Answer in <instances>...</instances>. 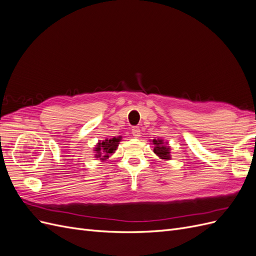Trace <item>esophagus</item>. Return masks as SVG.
Instances as JSON below:
<instances>
[{
	"mask_svg": "<svg viewBox=\"0 0 256 256\" xmlns=\"http://www.w3.org/2000/svg\"><path fill=\"white\" fill-rule=\"evenodd\" d=\"M131 132H132L134 138H140L141 136V130L138 127H134L132 130H131Z\"/></svg>",
	"mask_w": 256,
	"mask_h": 256,
	"instance_id": "esophagus-1",
	"label": "esophagus"
}]
</instances>
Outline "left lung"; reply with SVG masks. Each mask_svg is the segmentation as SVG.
<instances>
[{
    "mask_svg": "<svg viewBox=\"0 0 256 256\" xmlns=\"http://www.w3.org/2000/svg\"><path fill=\"white\" fill-rule=\"evenodd\" d=\"M152 144L154 145V152L157 154V156L160 159H164V160H170L171 159V154H170V146L168 145V142H164L162 138H154Z\"/></svg>",
    "mask_w": 256,
    "mask_h": 256,
    "instance_id": "left-lung-1",
    "label": "left lung"
}]
</instances>
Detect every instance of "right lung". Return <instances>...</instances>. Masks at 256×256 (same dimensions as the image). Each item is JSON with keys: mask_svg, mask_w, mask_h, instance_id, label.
<instances>
[{"mask_svg": "<svg viewBox=\"0 0 256 256\" xmlns=\"http://www.w3.org/2000/svg\"><path fill=\"white\" fill-rule=\"evenodd\" d=\"M122 136L118 138H106L102 142H98L95 147V157L99 158L100 160H106L114 152L118 150V146L120 144Z\"/></svg>", "mask_w": 256, "mask_h": 256, "instance_id": "right-lung-1", "label": "right lung"}]
</instances>
